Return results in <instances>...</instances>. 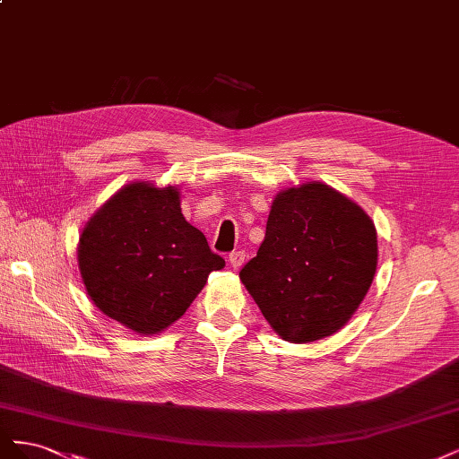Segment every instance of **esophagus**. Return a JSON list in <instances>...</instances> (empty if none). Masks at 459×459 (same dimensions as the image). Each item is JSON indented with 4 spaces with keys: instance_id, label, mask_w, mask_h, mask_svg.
<instances>
[{
    "instance_id": "obj_1",
    "label": "esophagus",
    "mask_w": 459,
    "mask_h": 459,
    "mask_svg": "<svg viewBox=\"0 0 459 459\" xmlns=\"http://www.w3.org/2000/svg\"><path fill=\"white\" fill-rule=\"evenodd\" d=\"M245 258H247V255H245V251H233L230 256H228V262L231 264V268H241L243 266V262H245Z\"/></svg>"
}]
</instances>
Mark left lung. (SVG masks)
I'll list each match as a JSON object with an SVG mask.
<instances>
[{
  "instance_id": "8db88e82",
  "label": "left lung",
  "mask_w": 459,
  "mask_h": 459,
  "mask_svg": "<svg viewBox=\"0 0 459 459\" xmlns=\"http://www.w3.org/2000/svg\"><path fill=\"white\" fill-rule=\"evenodd\" d=\"M377 270V231L354 201L322 182L277 193L258 253L239 277L289 342L337 333Z\"/></svg>"
}]
</instances>
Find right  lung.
<instances>
[{"label": "right lung", "mask_w": 459, "mask_h": 459, "mask_svg": "<svg viewBox=\"0 0 459 459\" xmlns=\"http://www.w3.org/2000/svg\"><path fill=\"white\" fill-rule=\"evenodd\" d=\"M78 266L97 308L140 335H155L186 314L226 260L184 218L178 187L134 182L88 220Z\"/></svg>", "instance_id": "1"}]
</instances>
